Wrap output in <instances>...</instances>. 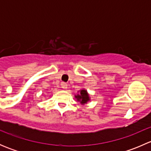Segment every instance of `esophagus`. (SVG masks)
Masks as SVG:
<instances>
[{"label":"esophagus","instance_id":"esophagus-1","mask_svg":"<svg viewBox=\"0 0 151 151\" xmlns=\"http://www.w3.org/2000/svg\"><path fill=\"white\" fill-rule=\"evenodd\" d=\"M61 88H63V89H66L67 87H68V85L66 84V83H61Z\"/></svg>","mask_w":151,"mask_h":151}]
</instances>
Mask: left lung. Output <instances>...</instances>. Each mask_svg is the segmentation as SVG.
<instances>
[{
	"mask_svg": "<svg viewBox=\"0 0 151 151\" xmlns=\"http://www.w3.org/2000/svg\"><path fill=\"white\" fill-rule=\"evenodd\" d=\"M75 98L77 99V101H80L82 104H85L88 103V101H90V97L89 94L88 93L86 90H81L80 91V94H77L75 96Z\"/></svg>",
	"mask_w": 151,
	"mask_h": 151,
	"instance_id": "1",
	"label": "left lung"
}]
</instances>
